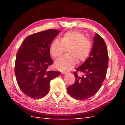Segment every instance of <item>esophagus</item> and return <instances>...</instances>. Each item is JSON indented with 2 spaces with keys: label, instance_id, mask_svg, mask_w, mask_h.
I'll list each match as a JSON object with an SVG mask.
<instances>
[{
  "label": "esophagus",
  "instance_id": "obj_1",
  "mask_svg": "<svg viewBox=\"0 0 125 125\" xmlns=\"http://www.w3.org/2000/svg\"><path fill=\"white\" fill-rule=\"evenodd\" d=\"M61 73H62V74H67V72H61Z\"/></svg>",
  "mask_w": 125,
  "mask_h": 125
}]
</instances>
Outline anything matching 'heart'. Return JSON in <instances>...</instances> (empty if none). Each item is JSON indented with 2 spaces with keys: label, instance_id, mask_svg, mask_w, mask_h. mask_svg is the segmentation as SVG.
Wrapping results in <instances>:
<instances>
[{
  "label": "heart",
  "instance_id": "obj_1",
  "mask_svg": "<svg viewBox=\"0 0 125 125\" xmlns=\"http://www.w3.org/2000/svg\"><path fill=\"white\" fill-rule=\"evenodd\" d=\"M67 54L56 62V66L62 71L71 70L79 62H83L89 56L92 43L85 35L78 31L65 33L60 40H55L50 47V53L54 58L62 56L67 49Z\"/></svg>",
  "mask_w": 125,
  "mask_h": 125
}]
</instances>
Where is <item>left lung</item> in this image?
<instances>
[{"label":"left lung","instance_id":"8db88e82","mask_svg":"<svg viewBox=\"0 0 125 125\" xmlns=\"http://www.w3.org/2000/svg\"><path fill=\"white\" fill-rule=\"evenodd\" d=\"M109 55L104 40L98 33L89 57L74 72L75 81L67 88L68 93L75 99L83 100L94 95L100 89L107 73ZM82 74L79 75L77 72Z\"/></svg>","mask_w":125,"mask_h":125}]
</instances>
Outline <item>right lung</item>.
<instances>
[{
	"label": "right lung",
	"mask_w": 125,
	"mask_h": 125,
	"mask_svg": "<svg viewBox=\"0 0 125 125\" xmlns=\"http://www.w3.org/2000/svg\"><path fill=\"white\" fill-rule=\"evenodd\" d=\"M61 31L50 29L26 37L17 52L15 73L19 86L27 96L40 99L50 90V82L60 75L59 71H49L53 64L50 45Z\"/></svg>",
	"instance_id": "1"
}]
</instances>
